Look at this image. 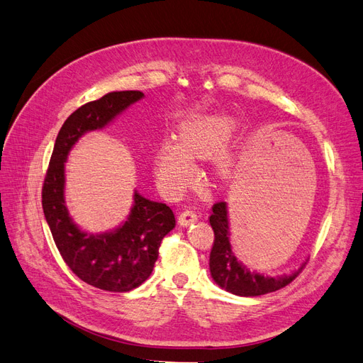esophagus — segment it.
Here are the masks:
<instances>
[{
  "instance_id": "esophagus-1",
  "label": "esophagus",
  "mask_w": 363,
  "mask_h": 363,
  "mask_svg": "<svg viewBox=\"0 0 363 363\" xmlns=\"http://www.w3.org/2000/svg\"><path fill=\"white\" fill-rule=\"evenodd\" d=\"M178 220H179L181 226H189V225L193 223V221L197 220V214L194 211H191V209H186V211L181 213Z\"/></svg>"
}]
</instances>
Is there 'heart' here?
<instances>
[{
	"label": "heart",
	"mask_w": 363,
	"mask_h": 363,
	"mask_svg": "<svg viewBox=\"0 0 363 363\" xmlns=\"http://www.w3.org/2000/svg\"><path fill=\"white\" fill-rule=\"evenodd\" d=\"M235 130V122L221 114H199L186 119L179 128V141L164 142L155 157L158 185L166 193H177L194 179L191 158H211L225 147ZM221 173L228 172V162L220 161Z\"/></svg>",
	"instance_id": "b5f03b06"
}]
</instances>
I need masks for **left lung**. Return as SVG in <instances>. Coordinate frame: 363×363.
<instances>
[{
  "label": "left lung",
  "instance_id": "8db88e82",
  "mask_svg": "<svg viewBox=\"0 0 363 363\" xmlns=\"http://www.w3.org/2000/svg\"><path fill=\"white\" fill-rule=\"evenodd\" d=\"M209 223H211L214 230V244L211 253H209V272H211L214 282L228 292H232V294L241 297H256L277 291L291 284L308 264V261L303 262L294 273L288 276L284 274L272 277L250 272L232 252L226 202L214 203Z\"/></svg>",
  "mask_w": 363,
  "mask_h": 363
}]
</instances>
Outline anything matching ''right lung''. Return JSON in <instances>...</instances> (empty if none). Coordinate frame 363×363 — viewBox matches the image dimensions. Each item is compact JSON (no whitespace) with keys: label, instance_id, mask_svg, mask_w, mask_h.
Segmentation results:
<instances>
[{"label":"right lung","instance_id":"1","mask_svg":"<svg viewBox=\"0 0 363 363\" xmlns=\"http://www.w3.org/2000/svg\"><path fill=\"white\" fill-rule=\"evenodd\" d=\"M143 96L138 90L111 91L75 110L57 135L42 186L43 214L63 261L83 282L104 291L126 292L145 282L154 270L162 238L174 228V214L166 203L135 191L122 226L99 235L81 230L65 203V162L81 135L101 130Z\"/></svg>","mask_w":363,"mask_h":363}]
</instances>
